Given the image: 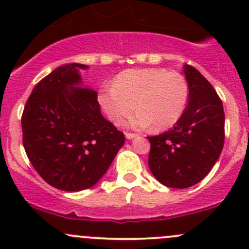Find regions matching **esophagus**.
Returning <instances> with one entry per match:
<instances>
[{
    "label": "esophagus",
    "instance_id": "esophagus-1",
    "mask_svg": "<svg viewBox=\"0 0 249 249\" xmlns=\"http://www.w3.org/2000/svg\"><path fill=\"white\" fill-rule=\"evenodd\" d=\"M136 136H137L136 134H131V132H126V134H125V137H126L127 140H132V139H135Z\"/></svg>",
    "mask_w": 249,
    "mask_h": 249
}]
</instances>
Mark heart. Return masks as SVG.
<instances>
[{"label":"heart","instance_id":"1","mask_svg":"<svg viewBox=\"0 0 249 249\" xmlns=\"http://www.w3.org/2000/svg\"><path fill=\"white\" fill-rule=\"evenodd\" d=\"M189 88L178 72L165 69H131L115 77L113 87L104 88L99 102L107 117L119 125L130 113L129 126L157 130L173 126L187 108Z\"/></svg>","mask_w":249,"mask_h":249}]
</instances>
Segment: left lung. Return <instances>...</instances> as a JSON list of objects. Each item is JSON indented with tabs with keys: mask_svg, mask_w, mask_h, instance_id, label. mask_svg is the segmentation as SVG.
I'll list each match as a JSON object with an SVG mask.
<instances>
[{
	"mask_svg": "<svg viewBox=\"0 0 249 249\" xmlns=\"http://www.w3.org/2000/svg\"><path fill=\"white\" fill-rule=\"evenodd\" d=\"M189 87L184 113L169 131L148 137V165L161 184L184 189L207 176L224 145V109L211 83L190 65L183 66Z\"/></svg>",
	"mask_w": 249,
	"mask_h": 249,
	"instance_id": "left-lung-1",
	"label": "left lung"
}]
</instances>
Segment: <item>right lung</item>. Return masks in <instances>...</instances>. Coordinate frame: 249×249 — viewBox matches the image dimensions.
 <instances>
[{"label":"right lung","mask_w":249,"mask_h":249,"mask_svg":"<svg viewBox=\"0 0 249 249\" xmlns=\"http://www.w3.org/2000/svg\"><path fill=\"white\" fill-rule=\"evenodd\" d=\"M87 69L76 62L55 69L34 88L21 117L32 166L64 192L94 187L125 142L124 134L101 114L97 92L80 88L79 71Z\"/></svg>","instance_id":"obj_1"}]
</instances>
